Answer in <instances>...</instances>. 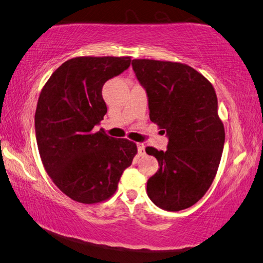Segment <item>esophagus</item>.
Here are the masks:
<instances>
[{
  "label": "esophagus",
  "mask_w": 263,
  "mask_h": 263,
  "mask_svg": "<svg viewBox=\"0 0 263 263\" xmlns=\"http://www.w3.org/2000/svg\"><path fill=\"white\" fill-rule=\"evenodd\" d=\"M137 149H139V154L140 156H144L145 155V146L143 143H137Z\"/></svg>",
  "instance_id": "34e87169"
}]
</instances>
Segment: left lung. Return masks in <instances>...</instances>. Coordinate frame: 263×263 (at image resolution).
Masks as SVG:
<instances>
[{"label": "left lung", "mask_w": 263, "mask_h": 263, "mask_svg": "<svg viewBox=\"0 0 263 263\" xmlns=\"http://www.w3.org/2000/svg\"><path fill=\"white\" fill-rule=\"evenodd\" d=\"M132 66L148 93L150 120L168 136L166 151L145 148L159 164L146 193L164 210L187 209L209 190L222 158L225 130L215 89L185 63L135 59Z\"/></svg>", "instance_id": "1"}]
</instances>
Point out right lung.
Segmentation results:
<instances>
[{"instance_id":"1","label":"right lung","mask_w":263,"mask_h":263,"mask_svg":"<svg viewBox=\"0 0 263 263\" xmlns=\"http://www.w3.org/2000/svg\"><path fill=\"white\" fill-rule=\"evenodd\" d=\"M130 62V57L73 58L50 75L40 92L34 124L41 162L59 190L80 203L113 196L137 154L134 142L93 130L107 112L103 85Z\"/></svg>"}]
</instances>
